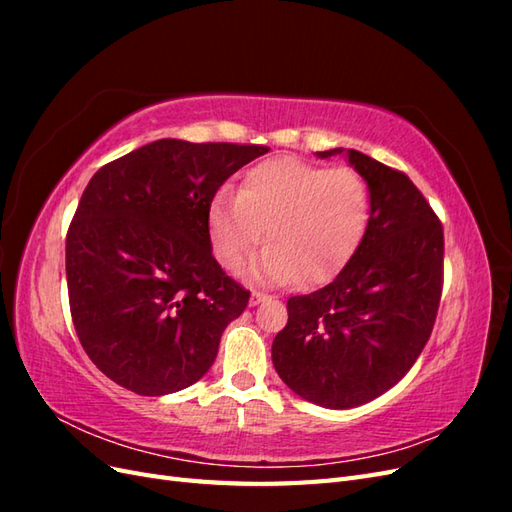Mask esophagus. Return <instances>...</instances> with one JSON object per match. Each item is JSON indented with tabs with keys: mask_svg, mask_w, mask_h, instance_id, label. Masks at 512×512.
<instances>
[{
	"mask_svg": "<svg viewBox=\"0 0 512 512\" xmlns=\"http://www.w3.org/2000/svg\"><path fill=\"white\" fill-rule=\"evenodd\" d=\"M269 297L265 292H258V290H254L252 292V299H250V305H258V303H262V301H267Z\"/></svg>",
	"mask_w": 512,
	"mask_h": 512,
	"instance_id": "34e87169",
	"label": "esophagus"
}]
</instances>
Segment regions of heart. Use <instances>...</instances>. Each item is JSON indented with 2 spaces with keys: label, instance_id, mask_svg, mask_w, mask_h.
Listing matches in <instances>:
<instances>
[{
  "label": "heart",
  "instance_id": "heart-1",
  "mask_svg": "<svg viewBox=\"0 0 512 512\" xmlns=\"http://www.w3.org/2000/svg\"><path fill=\"white\" fill-rule=\"evenodd\" d=\"M369 196L352 168H320L297 158H273L245 173L239 192H222L209 209L213 252L226 269H241L256 247L269 250L254 275L269 284L331 280L359 247Z\"/></svg>",
  "mask_w": 512,
  "mask_h": 512
}]
</instances>
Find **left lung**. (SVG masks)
Instances as JSON below:
<instances>
[{"label":"left lung","mask_w":512,"mask_h":512,"mask_svg":"<svg viewBox=\"0 0 512 512\" xmlns=\"http://www.w3.org/2000/svg\"><path fill=\"white\" fill-rule=\"evenodd\" d=\"M346 153L369 188L365 235L320 290L288 299L273 365L299 397L348 410L380 397L423 352L442 297L444 232L410 177L356 149Z\"/></svg>","instance_id":"obj_1"}]
</instances>
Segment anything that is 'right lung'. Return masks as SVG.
<instances>
[{
    "label": "right lung",
    "instance_id": "obj_1",
    "mask_svg": "<svg viewBox=\"0 0 512 512\" xmlns=\"http://www.w3.org/2000/svg\"><path fill=\"white\" fill-rule=\"evenodd\" d=\"M269 149L162 138L91 177L66 237L70 314L106 378L136 395L203 378L250 301L211 254L220 185Z\"/></svg>",
    "mask_w": 512,
    "mask_h": 512
}]
</instances>
